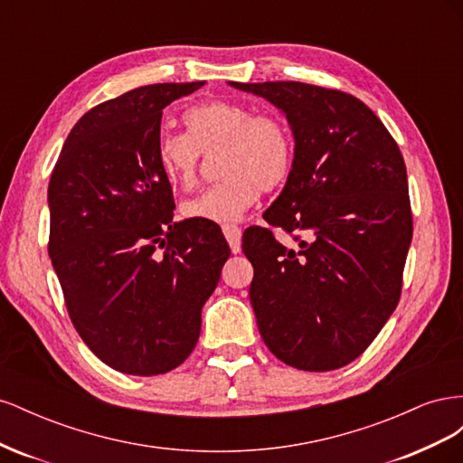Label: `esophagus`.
Returning <instances> with one entry per match:
<instances>
[{"label":"esophagus","mask_w":463,"mask_h":463,"mask_svg":"<svg viewBox=\"0 0 463 463\" xmlns=\"http://www.w3.org/2000/svg\"><path fill=\"white\" fill-rule=\"evenodd\" d=\"M223 235H226V240L232 247L233 253H240L241 250V228L235 226V223H226V226L222 228Z\"/></svg>","instance_id":"1"}]
</instances>
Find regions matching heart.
<instances>
[{"label": "heart", "mask_w": 463, "mask_h": 463, "mask_svg": "<svg viewBox=\"0 0 463 463\" xmlns=\"http://www.w3.org/2000/svg\"><path fill=\"white\" fill-rule=\"evenodd\" d=\"M187 135L164 133L156 164L172 185L191 187L197 179L201 152L222 146L218 184L181 204L189 220L228 223L240 220L260 191H272L288 179L293 165V137L276 114L232 100H210L184 114Z\"/></svg>", "instance_id": "1"}]
</instances>
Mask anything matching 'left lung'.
Listing matches in <instances>:
<instances>
[{
    "instance_id": "obj_1",
    "label": "left lung",
    "mask_w": 463,
    "mask_h": 463,
    "mask_svg": "<svg viewBox=\"0 0 463 463\" xmlns=\"http://www.w3.org/2000/svg\"><path fill=\"white\" fill-rule=\"evenodd\" d=\"M230 85L274 104L296 138L286 185L262 218L307 240L298 235L293 250L266 228L243 233L259 332L289 367L340 369L400 301L413 233L402 152L352 94L296 80Z\"/></svg>"
}]
</instances>
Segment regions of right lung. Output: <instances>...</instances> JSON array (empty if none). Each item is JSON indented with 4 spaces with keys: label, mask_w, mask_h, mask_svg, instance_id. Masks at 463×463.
I'll return each mask as SVG.
<instances>
[{
    "label": "right lung",
    "mask_w": 463,
    "mask_h": 463,
    "mask_svg": "<svg viewBox=\"0 0 463 463\" xmlns=\"http://www.w3.org/2000/svg\"><path fill=\"white\" fill-rule=\"evenodd\" d=\"M203 85L162 82L98 104L52 172L48 253L69 317L90 352L125 374H164L191 355L230 257L214 222H174L156 164L162 109Z\"/></svg>",
    "instance_id": "add662e5"
}]
</instances>
